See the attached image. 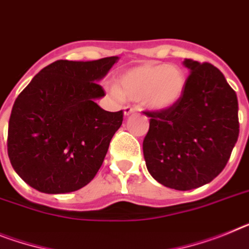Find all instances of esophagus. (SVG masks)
<instances>
[{
	"label": "esophagus",
	"mask_w": 249,
	"mask_h": 249,
	"mask_svg": "<svg viewBox=\"0 0 249 249\" xmlns=\"http://www.w3.org/2000/svg\"><path fill=\"white\" fill-rule=\"evenodd\" d=\"M136 108H133V107H124L123 108V113H124V116L126 117H128L129 114H132V113H135L136 112Z\"/></svg>",
	"instance_id": "34e87169"
}]
</instances>
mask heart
<instances>
[{
    "instance_id": "1",
    "label": "heart",
    "mask_w": 249,
    "mask_h": 249,
    "mask_svg": "<svg viewBox=\"0 0 249 249\" xmlns=\"http://www.w3.org/2000/svg\"><path fill=\"white\" fill-rule=\"evenodd\" d=\"M186 88L184 69L173 64H142L121 75L112 94L129 101H142L152 110H166L179 103Z\"/></svg>"
}]
</instances>
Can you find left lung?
<instances>
[{
	"label": "left lung",
	"mask_w": 249,
	"mask_h": 249,
	"mask_svg": "<svg viewBox=\"0 0 249 249\" xmlns=\"http://www.w3.org/2000/svg\"><path fill=\"white\" fill-rule=\"evenodd\" d=\"M190 70L179 103L145 112L143 140L148 173L163 186L191 190L210 182L226 167L239 135L237 94L218 68L185 59Z\"/></svg>",
	"instance_id": "8db88e82"
}]
</instances>
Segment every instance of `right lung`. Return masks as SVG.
I'll return each mask as SVG.
<instances>
[{"instance_id": "add662e5", "label": "right lung", "mask_w": 249, "mask_h": 249, "mask_svg": "<svg viewBox=\"0 0 249 249\" xmlns=\"http://www.w3.org/2000/svg\"><path fill=\"white\" fill-rule=\"evenodd\" d=\"M118 56L93 61L58 60L36 74L18 94L8 122L7 152L31 188L65 194L92 181L123 112L102 109L98 82Z\"/></svg>"}]
</instances>
